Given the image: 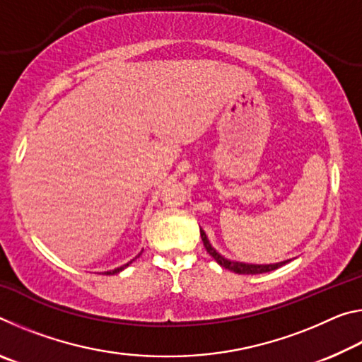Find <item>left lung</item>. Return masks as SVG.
Returning a JSON list of instances; mask_svg holds the SVG:
<instances>
[{
    "mask_svg": "<svg viewBox=\"0 0 362 362\" xmlns=\"http://www.w3.org/2000/svg\"><path fill=\"white\" fill-rule=\"evenodd\" d=\"M201 240H203V244L207 252L212 257L214 260H216L220 267H223L226 269H230V272H235L238 274H260V273H268V272H273V269H276L279 267L286 265V263H289L291 260H284V262H279V263H269V265H255V263H243V262H235V260H228L225 259L223 255H220L216 249L212 247V244L207 240L204 230H201Z\"/></svg>",
    "mask_w": 362,
    "mask_h": 362,
    "instance_id": "8db88e82",
    "label": "left lung"
}]
</instances>
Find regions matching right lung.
Masks as SVG:
<instances>
[{"instance_id": "obj_1", "label": "right lung", "mask_w": 362, "mask_h": 362, "mask_svg": "<svg viewBox=\"0 0 362 362\" xmlns=\"http://www.w3.org/2000/svg\"><path fill=\"white\" fill-rule=\"evenodd\" d=\"M140 255V254H139ZM137 255V257H139ZM136 257V259H137ZM129 263H132V260L129 262ZM129 263H126V265H122V267H119V268H115V269H110V272H105V274H116V273H119V272H122V269H124L126 267H129Z\"/></svg>"}]
</instances>
